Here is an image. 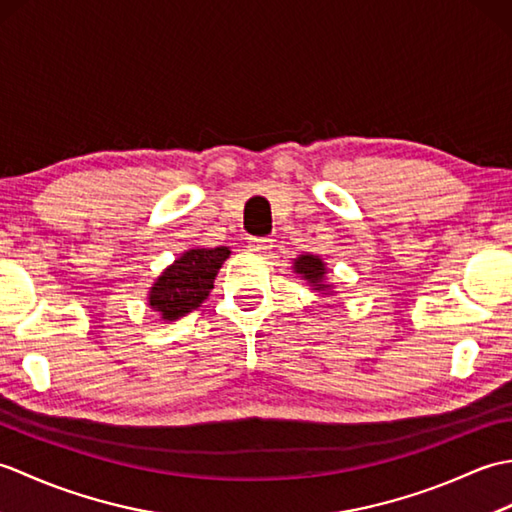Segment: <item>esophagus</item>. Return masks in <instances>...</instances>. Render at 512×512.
I'll list each match as a JSON object with an SVG mask.
<instances>
[{"label":"esophagus","instance_id":"obj_1","mask_svg":"<svg viewBox=\"0 0 512 512\" xmlns=\"http://www.w3.org/2000/svg\"><path fill=\"white\" fill-rule=\"evenodd\" d=\"M273 244H275V239H270V237H253L248 242V248L257 250V253H268V250L273 248Z\"/></svg>","mask_w":512,"mask_h":512}]
</instances>
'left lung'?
<instances>
[{"label":"left lung","mask_w":512,"mask_h":512,"mask_svg":"<svg viewBox=\"0 0 512 512\" xmlns=\"http://www.w3.org/2000/svg\"><path fill=\"white\" fill-rule=\"evenodd\" d=\"M292 273H297L306 281L310 290L319 292V297L336 295L334 284L328 281V264H325L319 255L303 253L297 259H292Z\"/></svg>","instance_id":"left-lung-1"}]
</instances>
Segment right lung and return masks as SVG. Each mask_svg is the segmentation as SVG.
<instances>
[{
	"mask_svg": "<svg viewBox=\"0 0 512 512\" xmlns=\"http://www.w3.org/2000/svg\"><path fill=\"white\" fill-rule=\"evenodd\" d=\"M228 255H231L228 246H195L184 250L151 284L147 306L158 314L160 321L167 323L200 308L213 290V281Z\"/></svg>",
	"mask_w": 512,
	"mask_h": 512,
	"instance_id": "right-lung-1",
	"label": "right lung"
}]
</instances>
